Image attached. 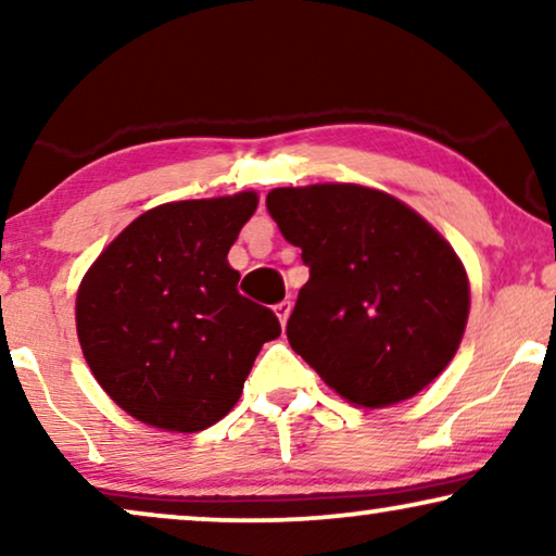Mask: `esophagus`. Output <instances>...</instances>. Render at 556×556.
Returning <instances> with one entry per match:
<instances>
[{
	"instance_id": "obj_1",
	"label": "esophagus",
	"mask_w": 556,
	"mask_h": 556,
	"mask_svg": "<svg viewBox=\"0 0 556 556\" xmlns=\"http://www.w3.org/2000/svg\"><path fill=\"white\" fill-rule=\"evenodd\" d=\"M291 308H293L291 301H280L278 306H276V314H278L280 324H283V326H286V321H288V316H291Z\"/></svg>"
}]
</instances>
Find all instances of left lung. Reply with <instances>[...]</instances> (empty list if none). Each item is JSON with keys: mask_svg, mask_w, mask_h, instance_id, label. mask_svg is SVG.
Wrapping results in <instances>:
<instances>
[{"mask_svg": "<svg viewBox=\"0 0 556 556\" xmlns=\"http://www.w3.org/2000/svg\"><path fill=\"white\" fill-rule=\"evenodd\" d=\"M265 207L311 273L288 341L331 390L362 407L397 405L451 364L470 288L435 227L359 185L280 187Z\"/></svg>", "mask_w": 556, "mask_h": 556, "instance_id": "8db88e82", "label": "left lung"}]
</instances>
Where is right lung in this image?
I'll return each mask as SVG.
<instances>
[{"mask_svg":"<svg viewBox=\"0 0 556 556\" xmlns=\"http://www.w3.org/2000/svg\"><path fill=\"white\" fill-rule=\"evenodd\" d=\"M255 192L169 202L136 217L78 288L75 324L98 384L136 420L197 432L230 413L265 341L270 308L238 293L227 253Z\"/></svg>","mask_w":556,"mask_h":556,"instance_id":"right-lung-1","label":"right lung"}]
</instances>
